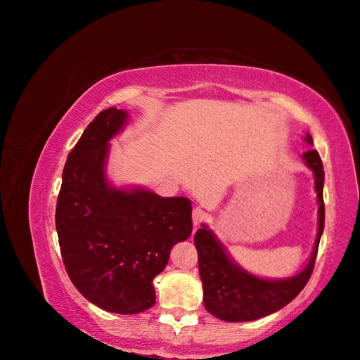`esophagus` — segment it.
Returning <instances> with one entry per match:
<instances>
[{
	"label": "esophagus",
	"instance_id": "1",
	"mask_svg": "<svg viewBox=\"0 0 360 360\" xmlns=\"http://www.w3.org/2000/svg\"><path fill=\"white\" fill-rule=\"evenodd\" d=\"M207 217V213L202 210V209H200V207H195L193 209V212H192V219H193V225L197 226V225H200L204 219Z\"/></svg>",
	"mask_w": 360,
	"mask_h": 360
}]
</instances>
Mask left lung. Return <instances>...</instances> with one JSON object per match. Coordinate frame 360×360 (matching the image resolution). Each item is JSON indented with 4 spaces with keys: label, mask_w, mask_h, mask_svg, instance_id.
<instances>
[{
    "label": "left lung",
    "mask_w": 360,
    "mask_h": 360,
    "mask_svg": "<svg viewBox=\"0 0 360 360\" xmlns=\"http://www.w3.org/2000/svg\"><path fill=\"white\" fill-rule=\"evenodd\" d=\"M303 141L312 146V136L309 134H304ZM300 158L314 176L319 217L317 237H315L312 252L307 264L297 274L287 278H264L250 274L233 258L230 250L217 238L209 225L201 224V228L195 234L204 307L216 319L238 323L266 317L288 304L311 278L324 230V169L317 150H308Z\"/></svg>",
    "instance_id": "8db88e82"
}]
</instances>
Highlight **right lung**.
Returning <instances> with one entry per match:
<instances>
[{
    "label": "right lung",
    "mask_w": 360,
    "mask_h": 360,
    "mask_svg": "<svg viewBox=\"0 0 360 360\" xmlns=\"http://www.w3.org/2000/svg\"><path fill=\"white\" fill-rule=\"evenodd\" d=\"M129 112L108 108L84 130L68 156L56 226L73 285L96 307L138 314L156 302L153 279L174 245L192 233V201L160 197L143 186H115L108 177L111 141Z\"/></svg>",
    "instance_id": "obj_1"
}]
</instances>
